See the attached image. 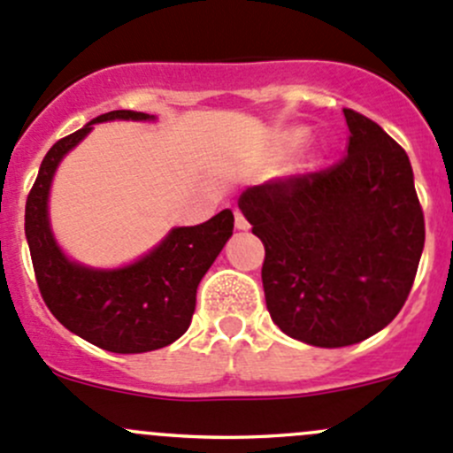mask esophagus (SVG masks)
Instances as JSON below:
<instances>
[{
    "label": "esophagus",
    "instance_id": "obj_1",
    "mask_svg": "<svg viewBox=\"0 0 453 453\" xmlns=\"http://www.w3.org/2000/svg\"><path fill=\"white\" fill-rule=\"evenodd\" d=\"M234 223L239 230H250V221L243 217V212H239V210L234 212Z\"/></svg>",
    "mask_w": 453,
    "mask_h": 453
}]
</instances>
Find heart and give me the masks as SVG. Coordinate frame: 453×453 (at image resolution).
<instances>
[{
  "mask_svg": "<svg viewBox=\"0 0 453 453\" xmlns=\"http://www.w3.org/2000/svg\"><path fill=\"white\" fill-rule=\"evenodd\" d=\"M304 138H307V131H304V129H298V131H294V134H291V142H303Z\"/></svg>",
  "mask_w": 453,
  "mask_h": 453,
  "instance_id": "1",
  "label": "heart"
}]
</instances>
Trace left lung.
Masks as SVG:
<instances>
[{
	"label": "left lung",
	"mask_w": 453,
	"mask_h": 453,
	"mask_svg": "<svg viewBox=\"0 0 453 453\" xmlns=\"http://www.w3.org/2000/svg\"><path fill=\"white\" fill-rule=\"evenodd\" d=\"M349 153L307 175L252 186L239 208L265 245L267 311L319 349L364 342L408 300L425 243L408 153L344 109Z\"/></svg>",
	"instance_id": "obj_1"
}]
</instances>
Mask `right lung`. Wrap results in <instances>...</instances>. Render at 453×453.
<instances>
[{
	"mask_svg": "<svg viewBox=\"0 0 453 453\" xmlns=\"http://www.w3.org/2000/svg\"><path fill=\"white\" fill-rule=\"evenodd\" d=\"M107 120H153L142 111H109L58 140L43 157L26 201V239L43 303L79 337L111 353H149L186 333L201 278L234 230L232 210L193 227H173L166 239L120 269H91L61 252L50 230L48 195L58 162Z\"/></svg>",
	"mask_w": 453,
	"mask_h": 453,
	"instance_id": "add662e5",
	"label": "right lung"
}]
</instances>
